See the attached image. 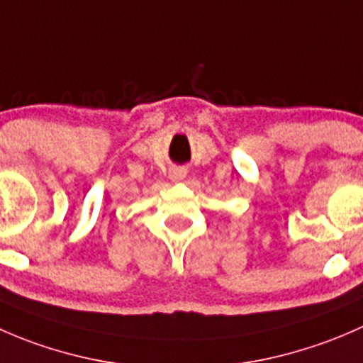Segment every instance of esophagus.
I'll return each instance as SVG.
<instances>
[{"mask_svg":"<svg viewBox=\"0 0 363 363\" xmlns=\"http://www.w3.org/2000/svg\"><path fill=\"white\" fill-rule=\"evenodd\" d=\"M186 177V170L184 168H172L170 170V179L172 181H182V179Z\"/></svg>","mask_w":363,"mask_h":363,"instance_id":"esophagus-1","label":"esophagus"}]
</instances>
